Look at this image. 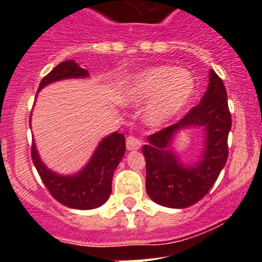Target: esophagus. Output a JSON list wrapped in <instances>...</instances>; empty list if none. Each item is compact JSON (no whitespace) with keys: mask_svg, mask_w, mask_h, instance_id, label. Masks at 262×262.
<instances>
[{"mask_svg":"<svg viewBox=\"0 0 262 262\" xmlns=\"http://www.w3.org/2000/svg\"><path fill=\"white\" fill-rule=\"evenodd\" d=\"M142 146V142L139 141L138 138L133 136L126 137V149L129 150H134V149H139Z\"/></svg>","mask_w":262,"mask_h":262,"instance_id":"34e87169","label":"esophagus"}]
</instances>
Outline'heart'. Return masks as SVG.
<instances>
[{
  "label": "heart",
  "instance_id": "b5f03b06",
  "mask_svg": "<svg viewBox=\"0 0 262 262\" xmlns=\"http://www.w3.org/2000/svg\"><path fill=\"white\" fill-rule=\"evenodd\" d=\"M194 92L191 73L172 66H158L134 75L125 84L121 99L128 104H141L150 98L144 109V120L152 126H161L180 114Z\"/></svg>",
  "mask_w": 262,
  "mask_h": 262
}]
</instances>
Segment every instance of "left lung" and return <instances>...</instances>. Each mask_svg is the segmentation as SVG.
Here are the masks:
<instances>
[{
	"label": "left lung",
	"instance_id": "left-lung-1",
	"mask_svg": "<svg viewBox=\"0 0 262 262\" xmlns=\"http://www.w3.org/2000/svg\"><path fill=\"white\" fill-rule=\"evenodd\" d=\"M204 126L207 133L203 160L185 168L168 148L173 134L185 126ZM232 118L227 91L222 78L210 70L209 84L196 106L191 107L176 124L148 137L143 146L146 158V190L150 199L168 208H187L202 200L228 158V133Z\"/></svg>",
	"mask_w": 262,
	"mask_h": 262
}]
</instances>
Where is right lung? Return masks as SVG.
Listing matches in <instances>:
<instances>
[{
	"label": "right lung",
	"mask_w": 262,
	"mask_h": 262,
	"mask_svg": "<svg viewBox=\"0 0 262 262\" xmlns=\"http://www.w3.org/2000/svg\"><path fill=\"white\" fill-rule=\"evenodd\" d=\"M89 72L78 67L75 60H64L44 76L39 90L54 81L71 77H86ZM125 152V138L120 133H113L97 147L89 165L75 176H59L49 171L39 158L35 144H31V160L53 198L60 204L73 209H94L109 199L112 180Z\"/></svg>",
	"instance_id": "obj_1"
}]
</instances>
